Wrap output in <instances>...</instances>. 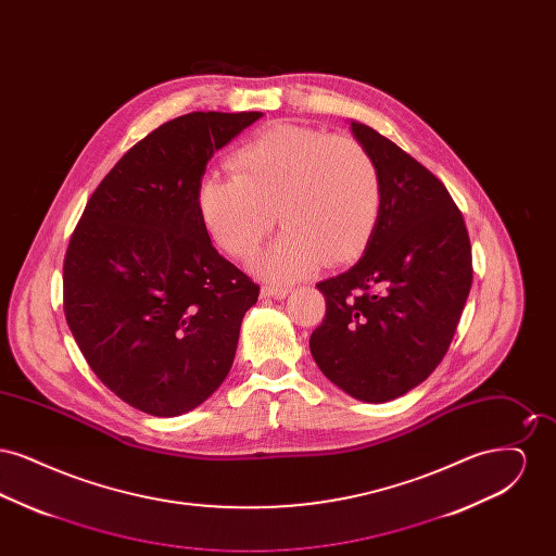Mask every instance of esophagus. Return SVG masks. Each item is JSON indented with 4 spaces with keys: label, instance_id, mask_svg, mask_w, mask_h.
<instances>
[{
    "label": "esophagus",
    "instance_id": "1",
    "mask_svg": "<svg viewBox=\"0 0 556 556\" xmlns=\"http://www.w3.org/2000/svg\"><path fill=\"white\" fill-rule=\"evenodd\" d=\"M263 295L265 298H277V300H281V298H286L288 293H290V288H279V286H265L263 288Z\"/></svg>",
    "mask_w": 556,
    "mask_h": 556
}]
</instances>
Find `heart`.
I'll return each mask as SVG.
<instances>
[{"instance_id":"obj_1","label":"heart","mask_w":556,"mask_h":556,"mask_svg":"<svg viewBox=\"0 0 556 556\" xmlns=\"http://www.w3.org/2000/svg\"><path fill=\"white\" fill-rule=\"evenodd\" d=\"M233 177L206 175L198 212L214 243L248 258L273 227L281 236L254 258L268 279H293L323 258L340 265L369 241L383 202V179L369 150L345 135L273 123L239 146Z\"/></svg>"}]
</instances>
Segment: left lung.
Wrapping results in <instances>:
<instances>
[{
    "instance_id": "1",
    "label": "left lung",
    "mask_w": 556,
    "mask_h": 556,
    "mask_svg": "<svg viewBox=\"0 0 556 556\" xmlns=\"http://www.w3.org/2000/svg\"><path fill=\"white\" fill-rule=\"evenodd\" d=\"M383 202L363 258L317 283L327 313L311 336L323 375L363 402L404 396L442 363L473 281L471 241L444 184L363 123Z\"/></svg>"
}]
</instances>
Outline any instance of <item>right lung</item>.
Instances as JSON below:
<instances>
[{
    "label": "right lung",
    "mask_w": 556,
    "mask_h": 556,
    "mask_svg": "<svg viewBox=\"0 0 556 556\" xmlns=\"http://www.w3.org/2000/svg\"><path fill=\"white\" fill-rule=\"evenodd\" d=\"M263 112L160 125L89 198L64 258V315L110 392L154 417L193 410L229 375L261 288L212 245L198 186Z\"/></svg>",
    "instance_id": "right-lung-1"
}]
</instances>
